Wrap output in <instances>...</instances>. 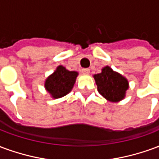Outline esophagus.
I'll return each instance as SVG.
<instances>
[{
  "instance_id": "esophagus-1",
  "label": "esophagus",
  "mask_w": 159,
  "mask_h": 159,
  "mask_svg": "<svg viewBox=\"0 0 159 159\" xmlns=\"http://www.w3.org/2000/svg\"><path fill=\"white\" fill-rule=\"evenodd\" d=\"M82 72H83V74H85V75H89L90 72V70L88 69V68H85V69L82 70Z\"/></svg>"
}]
</instances>
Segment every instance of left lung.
I'll return each mask as SVG.
<instances>
[{
    "label": "left lung",
    "mask_w": 159,
    "mask_h": 159,
    "mask_svg": "<svg viewBox=\"0 0 159 159\" xmlns=\"http://www.w3.org/2000/svg\"><path fill=\"white\" fill-rule=\"evenodd\" d=\"M93 76L98 92L107 100L117 103L125 98L126 91L129 88V81L120 73L114 71L110 66H105L101 72Z\"/></svg>",
    "instance_id": "obj_1"
}]
</instances>
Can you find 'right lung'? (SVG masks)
<instances>
[{
	"label": "right lung",
	"mask_w": 159,
	"mask_h": 159,
	"mask_svg": "<svg viewBox=\"0 0 159 159\" xmlns=\"http://www.w3.org/2000/svg\"><path fill=\"white\" fill-rule=\"evenodd\" d=\"M77 76V71H70L63 66H59L47 77L44 88L52 99L62 98L72 90Z\"/></svg>",
	"instance_id": "add662e5"
}]
</instances>
